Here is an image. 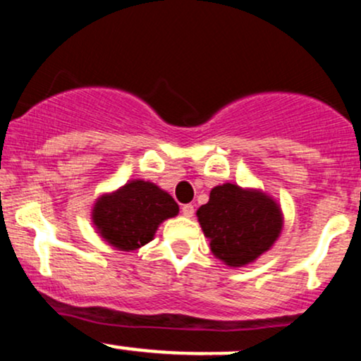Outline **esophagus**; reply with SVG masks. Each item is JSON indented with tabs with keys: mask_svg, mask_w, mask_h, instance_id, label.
Returning a JSON list of instances; mask_svg holds the SVG:
<instances>
[{
	"mask_svg": "<svg viewBox=\"0 0 361 361\" xmlns=\"http://www.w3.org/2000/svg\"><path fill=\"white\" fill-rule=\"evenodd\" d=\"M193 212H195V209H193L192 204H186V205L181 207V214H183L185 217H192Z\"/></svg>",
	"mask_w": 361,
	"mask_h": 361,
	"instance_id": "esophagus-1",
	"label": "esophagus"
}]
</instances>
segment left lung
Segmentation results:
<instances>
[{
  "label": "left lung",
  "mask_w": 361,
  "mask_h": 361,
  "mask_svg": "<svg viewBox=\"0 0 361 361\" xmlns=\"http://www.w3.org/2000/svg\"><path fill=\"white\" fill-rule=\"evenodd\" d=\"M197 217L212 255L231 268L255 263L283 229V212L271 195L233 183L214 186Z\"/></svg>",
  "instance_id": "left-lung-1"
}]
</instances>
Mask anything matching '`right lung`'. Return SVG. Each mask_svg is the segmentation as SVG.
Masks as SVG:
<instances>
[{"instance_id":"obj_1","label":"right lung","mask_w":361,"mask_h":361,"mask_svg":"<svg viewBox=\"0 0 361 361\" xmlns=\"http://www.w3.org/2000/svg\"><path fill=\"white\" fill-rule=\"evenodd\" d=\"M178 212L180 207L166 190L152 181L130 180L94 200L91 222L109 246L128 252L151 243L157 227Z\"/></svg>"}]
</instances>
